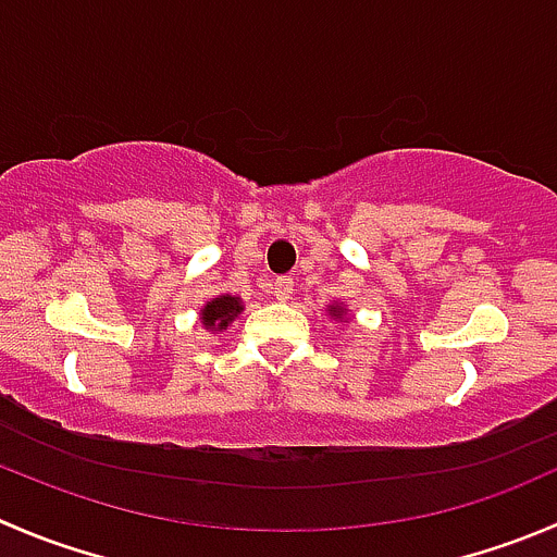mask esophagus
Returning <instances> with one entry per match:
<instances>
[{"mask_svg":"<svg viewBox=\"0 0 557 557\" xmlns=\"http://www.w3.org/2000/svg\"><path fill=\"white\" fill-rule=\"evenodd\" d=\"M272 290L280 301H288L290 296H294V277H277L274 280Z\"/></svg>","mask_w":557,"mask_h":557,"instance_id":"1","label":"esophagus"}]
</instances>
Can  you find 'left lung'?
Listing matches in <instances>:
<instances>
[{"label": "left lung", "instance_id": "left-lung-1", "mask_svg": "<svg viewBox=\"0 0 557 557\" xmlns=\"http://www.w3.org/2000/svg\"><path fill=\"white\" fill-rule=\"evenodd\" d=\"M326 312H329V315H332L337 323L348 321V307H345L343 301H332V305L326 307Z\"/></svg>", "mask_w": 557, "mask_h": 557}]
</instances>
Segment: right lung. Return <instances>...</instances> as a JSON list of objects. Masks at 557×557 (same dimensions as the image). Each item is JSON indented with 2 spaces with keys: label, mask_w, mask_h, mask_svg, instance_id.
<instances>
[{
  "label": "right lung",
  "mask_w": 557,
  "mask_h": 557,
  "mask_svg": "<svg viewBox=\"0 0 557 557\" xmlns=\"http://www.w3.org/2000/svg\"><path fill=\"white\" fill-rule=\"evenodd\" d=\"M242 312H245V301H242V296L220 294L201 307L198 318H201V326L207 329V332L220 334L223 329H228L231 323L236 321V315H242Z\"/></svg>",
  "instance_id": "obj_1"
}]
</instances>
